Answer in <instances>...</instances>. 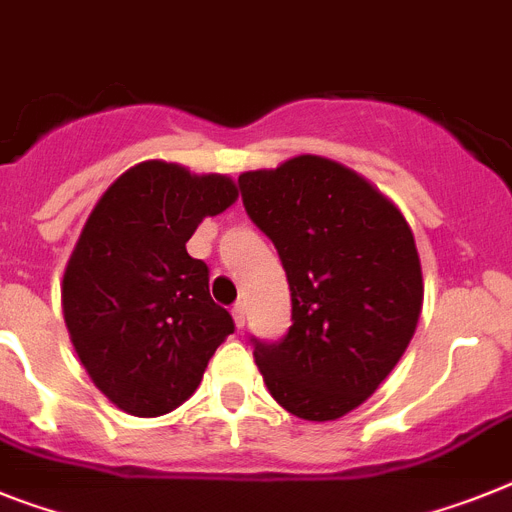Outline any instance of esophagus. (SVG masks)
Here are the masks:
<instances>
[{
    "label": "esophagus",
    "mask_w": 512,
    "mask_h": 512,
    "mask_svg": "<svg viewBox=\"0 0 512 512\" xmlns=\"http://www.w3.org/2000/svg\"><path fill=\"white\" fill-rule=\"evenodd\" d=\"M231 315H234L236 328H244V322H247V307L242 302H236L234 309H231Z\"/></svg>",
    "instance_id": "esophagus-1"
}]
</instances>
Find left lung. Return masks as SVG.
Returning <instances> with one entry per match:
<instances>
[{"mask_svg": "<svg viewBox=\"0 0 512 512\" xmlns=\"http://www.w3.org/2000/svg\"><path fill=\"white\" fill-rule=\"evenodd\" d=\"M239 187L291 289L294 322L278 343L255 341L257 369L289 414L341 419L414 338L424 281L411 226L362 174L309 153L244 171Z\"/></svg>", "mask_w": 512, "mask_h": 512, "instance_id": "1", "label": "left lung"}]
</instances>
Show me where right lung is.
I'll use <instances>...</instances> for the list:
<instances>
[{
  "label": "right lung",
  "mask_w": 512,
  "mask_h": 512,
  "mask_svg": "<svg viewBox=\"0 0 512 512\" xmlns=\"http://www.w3.org/2000/svg\"><path fill=\"white\" fill-rule=\"evenodd\" d=\"M226 174L143 161L90 210L62 281L64 322L85 372L117 409L163 416L197 390L234 320L187 252L203 218L236 203Z\"/></svg>",
  "instance_id": "obj_1"
}]
</instances>
